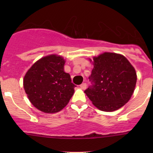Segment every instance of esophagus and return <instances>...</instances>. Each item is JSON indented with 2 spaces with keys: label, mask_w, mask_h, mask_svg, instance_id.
<instances>
[{
  "label": "esophagus",
  "mask_w": 153,
  "mask_h": 153,
  "mask_svg": "<svg viewBox=\"0 0 153 153\" xmlns=\"http://www.w3.org/2000/svg\"><path fill=\"white\" fill-rule=\"evenodd\" d=\"M80 86H81V88L82 89H85L86 88V83H82V84L80 85Z\"/></svg>",
  "instance_id": "obj_1"
}]
</instances>
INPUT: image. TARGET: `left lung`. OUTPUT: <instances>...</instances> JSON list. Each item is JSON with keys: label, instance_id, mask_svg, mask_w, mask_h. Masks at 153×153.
<instances>
[{"label": "left lung", "instance_id": "8db88e82", "mask_svg": "<svg viewBox=\"0 0 153 153\" xmlns=\"http://www.w3.org/2000/svg\"><path fill=\"white\" fill-rule=\"evenodd\" d=\"M92 64L89 78L92 85L84 91L86 95L100 110L112 112L122 107L136 85L134 67L124 55L112 52L93 57Z\"/></svg>", "mask_w": 153, "mask_h": 153}]
</instances>
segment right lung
I'll list each match as a JSON object with an SVG mask.
<instances>
[{
  "label": "right lung",
  "instance_id": "obj_1",
  "mask_svg": "<svg viewBox=\"0 0 153 153\" xmlns=\"http://www.w3.org/2000/svg\"><path fill=\"white\" fill-rule=\"evenodd\" d=\"M63 57L50 55L37 61L27 71L24 88L32 104L46 113H55L64 109L75 87L70 75L64 72Z\"/></svg>",
  "mask_w": 153,
  "mask_h": 153
}]
</instances>
